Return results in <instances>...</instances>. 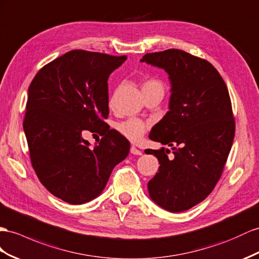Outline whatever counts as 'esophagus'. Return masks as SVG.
<instances>
[{"label":"esophagus","mask_w":259,"mask_h":259,"mask_svg":"<svg viewBox=\"0 0 259 259\" xmlns=\"http://www.w3.org/2000/svg\"><path fill=\"white\" fill-rule=\"evenodd\" d=\"M130 153L134 154V155H142V151H140L139 149H137L136 147H134V145H132V147L130 148Z\"/></svg>","instance_id":"34e87169"}]
</instances>
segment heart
Returning <instances> with one entry per match:
<instances>
[{
	"label": "heart",
	"instance_id": "1",
	"mask_svg": "<svg viewBox=\"0 0 259 259\" xmlns=\"http://www.w3.org/2000/svg\"><path fill=\"white\" fill-rule=\"evenodd\" d=\"M151 89H160L164 91L163 84L157 81V79H148L142 85V91H147ZM117 130L119 134L122 135L124 138H127L128 140L132 142H137L145 135V132L150 128V123L145 122L141 119L138 118H130L127 120L121 121L117 123Z\"/></svg>",
	"mask_w": 259,
	"mask_h": 259
}]
</instances>
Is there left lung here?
Here are the masks:
<instances>
[{
	"instance_id": "obj_1",
	"label": "left lung",
	"mask_w": 259,
	"mask_h": 259,
	"mask_svg": "<svg viewBox=\"0 0 259 259\" xmlns=\"http://www.w3.org/2000/svg\"><path fill=\"white\" fill-rule=\"evenodd\" d=\"M141 62L164 69L171 84L169 111L149 138L174 156L165 148L145 151L160 163L149 194L163 209L182 212L204 200L223 173L235 135L229 91L209 61L183 50L147 54Z\"/></svg>"
}]
</instances>
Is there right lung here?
<instances>
[{
	"label": "right lung",
	"instance_id": "obj_1",
	"mask_svg": "<svg viewBox=\"0 0 259 259\" xmlns=\"http://www.w3.org/2000/svg\"><path fill=\"white\" fill-rule=\"evenodd\" d=\"M127 56L72 50L39 70L28 88L24 118L31 165L50 193L71 204L101 195L130 143L108 118V77ZM85 131L102 136L94 149Z\"/></svg>",
	"mask_w": 259,
	"mask_h": 259
}]
</instances>
